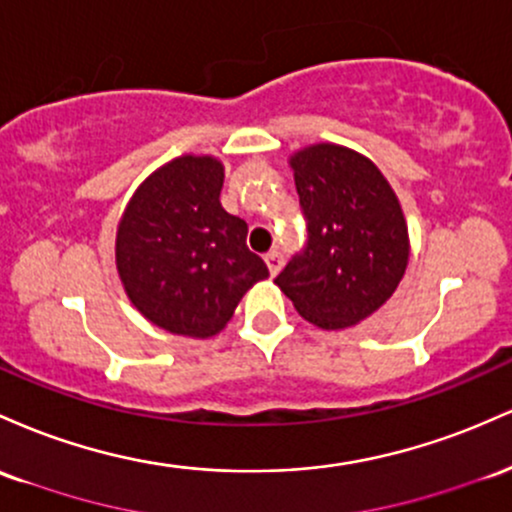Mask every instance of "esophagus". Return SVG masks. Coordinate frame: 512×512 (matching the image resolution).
I'll return each mask as SVG.
<instances>
[{"label":"esophagus","mask_w":512,"mask_h":512,"mask_svg":"<svg viewBox=\"0 0 512 512\" xmlns=\"http://www.w3.org/2000/svg\"><path fill=\"white\" fill-rule=\"evenodd\" d=\"M266 266L271 275H278L280 268H283V254L280 251H271V254H266Z\"/></svg>","instance_id":"34e87169"}]
</instances>
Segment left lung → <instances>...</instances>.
I'll return each mask as SVG.
<instances>
[{
  "mask_svg": "<svg viewBox=\"0 0 512 512\" xmlns=\"http://www.w3.org/2000/svg\"><path fill=\"white\" fill-rule=\"evenodd\" d=\"M307 244L275 285L319 329H346L394 295L409 263L399 198L370 159L341 145L304 147L290 157Z\"/></svg>",
  "mask_w": 512,
  "mask_h": 512,
  "instance_id": "1",
  "label": "left lung"
}]
</instances>
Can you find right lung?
Instances as JSON below:
<instances>
[{"label":"right lung","mask_w":512,"mask_h":512,"mask_svg":"<svg viewBox=\"0 0 512 512\" xmlns=\"http://www.w3.org/2000/svg\"><path fill=\"white\" fill-rule=\"evenodd\" d=\"M225 166L183 154L137 188L116 237L130 302L159 329L208 338L225 329L244 292L268 278L246 246V222L220 203Z\"/></svg>","instance_id":"add662e5"}]
</instances>
